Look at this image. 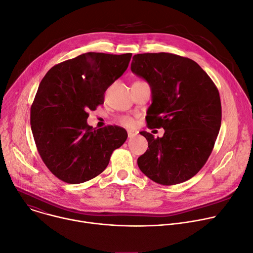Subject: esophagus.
<instances>
[{
	"label": "esophagus",
	"instance_id": "obj_1",
	"mask_svg": "<svg viewBox=\"0 0 253 253\" xmlns=\"http://www.w3.org/2000/svg\"><path fill=\"white\" fill-rule=\"evenodd\" d=\"M137 130H132V129H129V130H127V135H128V137H133V136H135L136 134H137Z\"/></svg>",
	"mask_w": 253,
	"mask_h": 253
}]
</instances>
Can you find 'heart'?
I'll return each mask as SVG.
<instances>
[{"label": "heart", "mask_w": 253, "mask_h": 253, "mask_svg": "<svg viewBox=\"0 0 253 253\" xmlns=\"http://www.w3.org/2000/svg\"><path fill=\"white\" fill-rule=\"evenodd\" d=\"M120 121L126 126H132L133 124H134L133 120L130 117H123V118H121Z\"/></svg>", "instance_id": "obj_1"}]
</instances>
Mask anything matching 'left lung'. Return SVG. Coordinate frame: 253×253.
Wrapping results in <instances>:
<instances>
[{"label": "left lung", "instance_id": "1", "mask_svg": "<svg viewBox=\"0 0 253 253\" xmlns=\"http://www.w3.org/2000/svg\"><path fill=\"white\" fill-rule=\"evenodd\" d=\"M130 69L152 90L148 126L165 129L157 138L148 131L139 132L149 145L137 159L139 170L166 186L191 179L207 162L220 129L216 85L195 61L172 53L136 54Z\"/></svg>", "mask_w": 253, "mask_h": 253}]
</instances>
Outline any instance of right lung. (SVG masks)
Here are the masks:
<instances>
[{
  "label": "right lung",
  "mask_w": 253,
  "mask_h": 253,
  "mask_svg": "<svg viewBox=\"0 0 253 253\" xmlns=\"http://www.w3.org/2000/svg\"><path fill=\"white\" fill-rule=\"evenodd\" d=\"M131 53L88 52L53 66L31 106L30 123L38 153L50 172L69 184L102 173L127 137L125 128L87 125V111L103 103L104 92L126 70Z\"/></svg>",
  "instance_id": "right-lung-1"
}]
</instances>
